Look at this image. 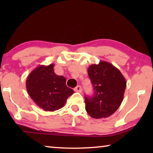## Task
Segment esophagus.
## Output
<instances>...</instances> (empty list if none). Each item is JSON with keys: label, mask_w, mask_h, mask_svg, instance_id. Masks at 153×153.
Instances as JSON below:
<instances>
[{"label": "esophagus", "mask_w": 153, "mask_h": 153, "mask_svg": "<svg viewBox=\"0 0 153 153\" xmlns=\"http://www.w3.org/2000/svg\"><path fill=\"white\" fill-rule=\"evenodd\" d=\"M74 91H76V92H82V88L81 86H77L74 88Z\"/></svg>", "instance_id": "obj_1"}]
</instances>
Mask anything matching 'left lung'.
Segmentation results:
<instances>
[{"label":"left lung","mask_w":153,"mask_h":153,"mask_svg":"<svg viewBox=\"0 0 153 153\" xmlns=\"http://www.w3.org/2000/svg\"><path fill=\"white\" fill-rule=\"evenodd\" d=\"M94 95L85 97L86 110L94 119L111 116L120 107L123 101L126 80L121 71L112 64L100 61L88 69Z\"/></svg>","instance_id":"8db88e82"}]
</instances>
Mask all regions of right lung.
I'll return each mask as SVG.
<instances>
[{"instance_id": "obj_1", "label": "right lung", "mask_w": 153, "mask_h": 153, "mask_svg": "<svg viewBox=\"0 0 153 153\" xmlns=\"http://www.w3.org/2000/svg\"><path fill=\"white\" fill-rule=\"evenodd\" d=\"M54 66V64L38 66L29 74L25 83L31 98L45 111L62 108L74 93L66 86L65 77L55 73Z\"/></svg>"}]
</instances>
